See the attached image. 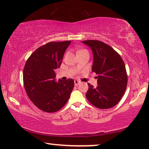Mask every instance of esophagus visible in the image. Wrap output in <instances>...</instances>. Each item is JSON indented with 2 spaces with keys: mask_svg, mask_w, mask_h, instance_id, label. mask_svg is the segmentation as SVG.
Masks as SVG:
<instances>
[{
  "mask_svg": "<svg viewBox=\"0 0 149 149\" xmlns=\"http://www.w3.org/2000/svg\"><path fill=\"white\" fill-rule=\"evenodd\" d=\"M79 83H80V81H78V80H77V79H75V80H74V84H75V86H77Z\"/></svg>",
  "mask_w": 149,
  "mask_h": 149,
  "instance_id": "esophagus-1",
  "label": "esophagus"
}]
</instances>
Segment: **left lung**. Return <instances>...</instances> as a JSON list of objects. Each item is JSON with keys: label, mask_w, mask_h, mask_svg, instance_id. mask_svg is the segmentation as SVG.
Returning a JSON list of instances; mask_svg holds the SVG:
<instances>
[{"label": "left lung", "mask_w": 149, "mask_h": 149, "mask_svg": "<svg viewBox=\"0 0 149 149\" xmlns=\"http://www.w3.org/2000/svg\"><path fill=\"white\" fill-rule=\"evenodd\" d=\"M82 42L93 51L92 71L98 75L97 86L88 84L87 99L97 108H111L119 102L127 87L124 62L113 48L102 42L90 40Z\"/></svg>", "instance_id": "1"}]
</instances>
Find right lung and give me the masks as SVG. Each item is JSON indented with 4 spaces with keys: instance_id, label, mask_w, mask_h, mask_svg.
Here are the masks:
<instances>
[{
    "instance_id": "add662e5",
    "label": "right lung",
    "mask_w": 149,
    "mask_h": 149,
    "mask_svg": "<svg viewBox=\"0 0 149 149\" xmlns=\"http://www.w3.org/2000/svg\"><path fill=\"white\" fill-rule=\"evenodd\" d=\"M71 41L51 42L37 49L27 60L23 79L28 97L38 108L48 113L60 110L68 101L74 87L73 79L56 80Z\"/></svg>"
}]
</instances>
